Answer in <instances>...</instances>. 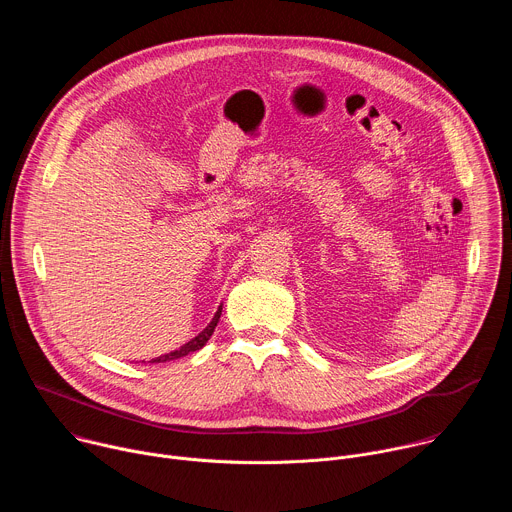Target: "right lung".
I'll return each instance as SVG.
<instances>
[{
  "instance_id": "add662e5",
  "label": "right lung",
  "mask_w": 512,
  "mask_h": 512,
  "mask_svg": "<svg viewBox=\"0 0 512 512\" xmlns=\"http://www.w3.org/2000/svg\"><path fill=\"white\" fill-rule=\"evenodd\" d=\"M221 312H223V306H218V310H216V314L212 316L210 324H208L198 336H194L190 342H186V344L180 346L178 350H172V352H168V354H162V356H158V358H152L150 362H168V360L182 358V356H186V354H190V352H194V350H200V348L208 342V338L212 336V332H214V328H216V324H218V318H221Z\"/></svg>"
}]
</instances>
